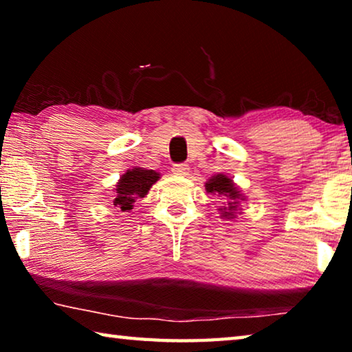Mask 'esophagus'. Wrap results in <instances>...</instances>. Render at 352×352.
<instances>
[{"label":"esophagus","mask_w":352,"mask_h":352,"mask_svg":"<svg viewBox=\"0 0 352 352\" xmlns=\"http://www.w3.org/2000/svg\"><path fill=\"white\" fill-rule=\"evenodd\" d=\"M188 170H189V166L184 164V163L172 166V172H174L175 175H188Z\"/></svg>","instance_id":"obj_1"}]
</instances>
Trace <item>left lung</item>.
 Here are the masks:
<instances>
[{"label": "left lung", "instance_id": "8db88e82", "mask_svg": "<svg viewBox=\"0 0 352 352\" xmlns=\"http://www.w3.org/2000/svg\"><path fill=\"white\" fill-rule=\"evenodd\" d=\"M206 192L217 194L220 197H226V206L219 208V211H222V216L226 219H233L234 211L239 200H242L241 190L234 186V183L231 178H228L223 174H217L210 178V182L205 184Z\"/></svg>", "mask_w": 352, "mask_h": 352}]
</instances>
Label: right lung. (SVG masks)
Masks as SVG:
<instances>
[{
    "mask_svg": "<svg viewBox=\"0 0 352 352\" xmlns=\"http://www.w3.org/2000/svg\"><path fill=\"white\" fill-rule=\"evenodd\" d=\"M160 174L152 169L133 168L129 169L116 184V195L113 205L122 212L133 210V204L138 199L146 197L148 189L155 182H158Z\"/></svg>",
    "mask_w": 352,
    "mask_h": 352,
    "instance_id": "obj_1",
    "label": "right lung"
}]
</instances>
